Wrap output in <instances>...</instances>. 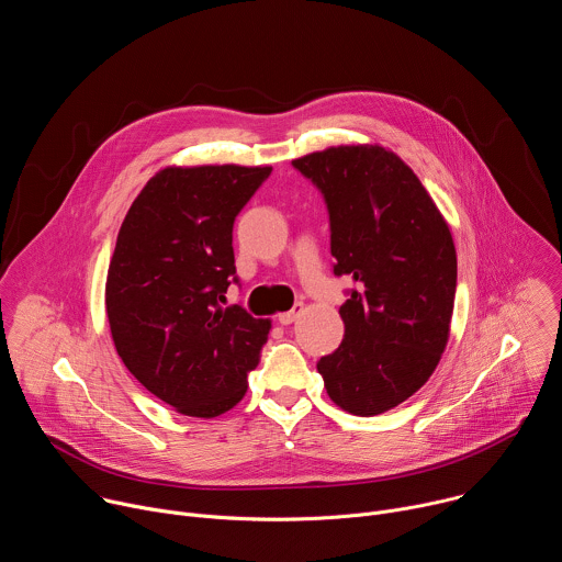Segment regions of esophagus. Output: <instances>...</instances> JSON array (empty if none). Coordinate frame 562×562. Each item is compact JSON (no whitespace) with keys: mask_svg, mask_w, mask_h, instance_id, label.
<instances>
[{"mask_svg":"<svg viewBox=\"0 0 562 562\" xmlns=\"http://www.w3.org/2000/svg\"><path fill=\"white\" fill-rule=\"evenodd\" d=\"M302 311H304V304H302V302H295L291 311H284V313H280V315H278V323H280L282 327H286V325L295 323V319H297V315H300Z\"/></svg>","mask_w":562,"mask_h":562,"instance_id":"obj_1","label":"esophagus"}]
</instances>
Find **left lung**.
I'll use <instances>...</instances> for the list:
<instances>
[{
    "label": "left lung",
    "mask_w": 562,
    "mask_h": 562,
    "mask_svg": "<svg viewBox=\"0 0 562 562\" xmlns=\"http://www.w3.org/2000/svg\"><path fill=\"white\" fill-rule=\"evenodd\" d=\"M325 195L334 273L356 282L342 345L317 362L334 403L378 416L412 397L449 340L456 247L436 202L393 150L331 146L293 159Z\"/></svg>",
    "instance_id": "obj_1"
}]
</instances>
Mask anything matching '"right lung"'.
I'll use <instances>...</instances> for the list:
<instances>
[{
	"label": "right lung",
	"instance_id": "obj_1",
	"mask_svg": "<svg viewBox=\"0 0 562 562\" xmlns=\"http://www.w3.org/2000/svg\"><path fill=\"white\" fill-rule=\"evenodd\" d=\"M271 167L157 171L131 204L106 276V315L126 369L178 414L215 418L247 393L271 319L226 304L233 222Z\"/></svg>",
	"mask_w": 562,
	"mask_h": 562
}]
</instances>
